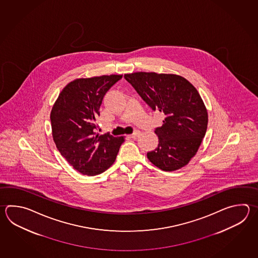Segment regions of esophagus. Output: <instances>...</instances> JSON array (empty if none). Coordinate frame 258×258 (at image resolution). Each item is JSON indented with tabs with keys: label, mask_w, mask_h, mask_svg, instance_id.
Wrapping results in <instances>:
<instances>
[{
	"label": "esophagus",
	"mask_w": 258,
	"mask_h": 258,
	"mask_svg": "<svg viewBox=\"0 0 258 258\" xmlns=\"http://www.w3.org/2000/svg\"><path fill=\"white\" fill-rule=\"evenodd\" d=\"M139 135H140V132H139V131H135V132L132 133V135H130V137L135 139V138H137Z\"/></svg>",
	"instance_id": "34e87169"
}]
</instances>
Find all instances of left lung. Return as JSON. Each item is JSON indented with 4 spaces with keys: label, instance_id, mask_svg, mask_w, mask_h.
Wrapping results in <instances>:
<instances>
[{
    "label": "left lung",
    "instance_id": "left-lung-1",
    "mask_svg": "<svg viewBox=\"0 0 258 258\" xmlns=\"http://www.w3.org/2000/svg\"><path fill=\"white\" fill-rule=\"evenodd\" d=\"M125 79L153 111L164 115L155 128L158 147L147 153L158 168L172 172L184 167L198 152L208 126V112L194 85L176 74L139 72Z\"/></svg>",
    "mask_w": 258,
    "mask_h": 258
}]
</instances>
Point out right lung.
I'll use <instances>...</instances> for the list:
<instances>
[{
    "instance_id": "right-lung-1",
    "label": "right lung",
    "mask_w": 258,
    "mask_h": 258,
    "mask_svg": "<svg viewBox=\"0 0 258 258\" xmlns=\"http://www.w3.org/2000/svg\"><path fill=\"white\" fill-rule=\"evenodd\" d=\"M122 75L80 78L69 83L50 113L52 137L58 152L75 170L96 175L116 160L124 137L96 132V118L105 93Z\"/></svg>"
}]
</instances>
